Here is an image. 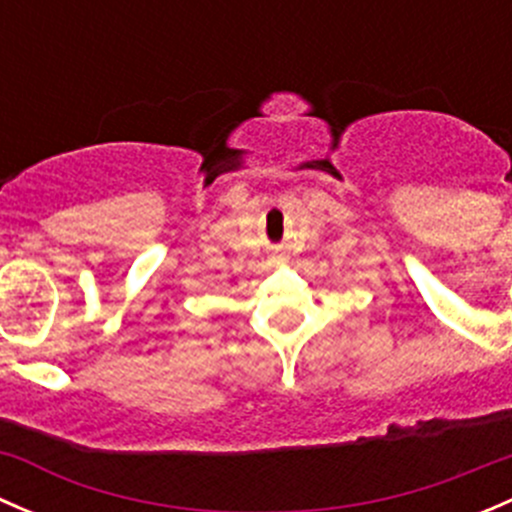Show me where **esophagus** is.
I'll list each match as a JSON object with an SVG mask.
<instances>
[{"label":"esophagus","instance_id":"obj_1","mask_svg":"<svg viewBox=\"0 0 512 512\" xmlns=\"http://www.w3.org/2000/svg\"><path fill=\"white\" fill-rule=\"evenodd\" d=\"M282 257H285V255H280V252H275V255H272V262H277V260H282Z\"/></svg>","mask_w":512,"mask_h":512}]
</instances>
